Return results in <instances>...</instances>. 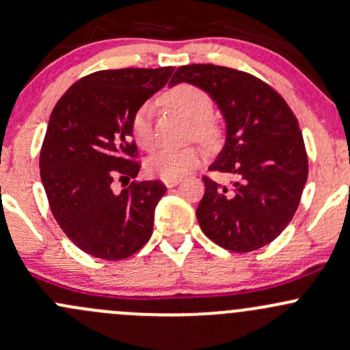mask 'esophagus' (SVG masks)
Instances as JSON below:
<instances>
[{
	"mask_svg": "<svg viewBox=\"0 0 350 350\" xmlns=\"http://www.w3.org/2000/svg\"><path fill=\"white\" fill-rule=\"evenodd\" d=\"M164 185L167 187H174L176 185H179V179H164Z\"/></svg>",
	"mask_w": 350,
	"mask_h": 350,
	"instance_id": "34e87169",
	"label": "esophagus"
}]
</instances>
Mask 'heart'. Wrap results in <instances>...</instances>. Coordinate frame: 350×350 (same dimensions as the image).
Returning a JSON list of instances; mask_svg holds the SVG:
<instances>
[{
	"mask_svg": "<svg viewBox=\"0 0 350 350\" xmlns=\"http://www.w3.org/2000/svg\"><path fill=\"white\" fill-rule=\"evenodd\" d=\"M161 102L169 109L185 113L187 119L194 120V134L204 144H215L218 141L219 129L209 119L213 113V100L203 88L193 83H179L163 94ZM131 134L142 149H150L154 146L152 105L142 104L135 110L131 120ZM201 159H203L201 147H185V149L164 147L147 159L146 167L149 174L161 179H181L187 172L193 171L201 163Z\"/></svg>",
	"mask_w": 350,
	"mask_h": 350,
	"instance_id": "obj_1",
	"label": "heart"
}]
</instances>
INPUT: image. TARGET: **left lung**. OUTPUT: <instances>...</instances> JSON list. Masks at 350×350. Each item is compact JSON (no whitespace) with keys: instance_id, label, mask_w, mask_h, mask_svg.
Wrapping results in <instances>:
<instances>
[{"instance_id":"left-lung-1","label":"left lung","mask_w":350,"mask_h":350,"mask_svg":"<svg viewBox=\"0 0 350 350\" xmlns=\"http://www.w3.org/2000/svg\"><path fill=\"white\" fill-rule=\"evenodd\" d=\"M208 92L226 119V144L209 171L233 174L223 186L203 176L198 223L216 245L248 253L268 245L292 221L308 176L295 113L258 77L213 64L179 67L171 83Z\"/></svg>"}]
</instances>
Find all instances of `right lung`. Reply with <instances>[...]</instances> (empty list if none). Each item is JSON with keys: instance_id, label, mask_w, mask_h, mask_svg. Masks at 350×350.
<instances>
[{"instance_id": "right-lung-1", "label": "right lung", "mask_w": 350, "mask_h": 350, "mask_svg": "<svg viewBox=\"0 0 350 350\" xmlns=\"http://www.w3.org/2000/svg\"><path fill=\"white\" fill-rule=\"evenodd\" d=\"M172 72L174 67L98 70L77 80L51 110L40 176L51 215L87 255L129 258L152 234L164 183L132 181L120 194L112 183L137 178L132 116Z\"/></svg>"}]
</instances>
